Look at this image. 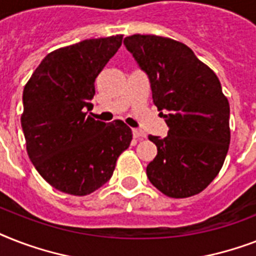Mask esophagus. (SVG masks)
Masks as SVG:
<instances>
[{"instance_id": "1", "label": "esophagus", "mask_w": 256, "mask_h": 256, "mask_svg": "<svg viewBox=\"0 0 256 256\" xmlns=\"http://www.w3.org/2000/svg\"><path fill=\"white\" fill-rule=\"evenodd\" d=\"M132 136L136 138V140H142V138L146 136V134L144 132H140V128H132Z\"/></svg>"}]
</instances>
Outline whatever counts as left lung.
I'll return each mask as SVG.
<instances>
[{"mask_svg": "<svg viewBox=\"0 0 256 256\" xmlns=\"http://www.w3.org/2000/svg\"><path fill=\"white\" fill-rule=\"evenodd\" d=\"M148 74L168 136H148L158 152L148 180L170 198L199 194L218 175L230 144V104L212 70L178 41L134 34L124 40Z\"/></svg>", "mask_w": 256, "mask_h": 256, "instance_id": "8db88e82", "label": "left lung"}]
</instances>
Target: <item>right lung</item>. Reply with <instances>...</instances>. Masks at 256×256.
<instances>
[{
  "instance_id": "right-lung-1",
  "label": "right lung",
  "mask_w": 256,
  "mask_h": 256,
  "mask_svg": "<svg viewBox=\"0 0 256 256\" xmlns=\"http://www.w3.org/2000/svg\"><path fill=\"white\" fill-rule=\"evenodd\" d=\"M122 36L85 40L49 53L22 94L21 126L32 164L46 182L70 195L92 194L112 178L132 128L88 116L96 78Z\"/></svg>"
}]
</instances>
